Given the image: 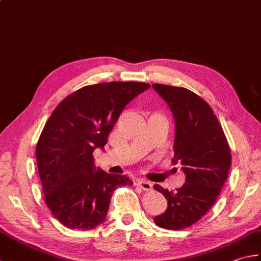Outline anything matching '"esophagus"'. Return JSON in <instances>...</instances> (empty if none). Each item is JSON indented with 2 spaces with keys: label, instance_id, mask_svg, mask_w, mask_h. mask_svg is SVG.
<instances>
[{
  "label": "esophagus",
  "instance_id": "34e87169",
  "mask_svg": "<svg viewBox=\"0 0 261 261\" xmlns=\"http://www.w3.org/2000/svg\"><path fill=\"white\" fill-rule=\"evenodd\" d=\"M137 184H139L140 188L144 191H151L152 190V183L149 180H145V179H139L137 181Z\"/></svg>",
  "mask_w": 261,
  "mask_h": 261
}]
</instances>
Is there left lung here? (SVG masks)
Wrapping results in <instances>:
<instances>
[{
  "label": "left lung",
  "mask_w": 261,
  "mask_h": 261,
  "mask_svg": "<svg viewBox=\"0 0 261 261\" xmlns=\"http://www.w3.org/2000/svg\"><path fill=\"white\" fill-rule=\"evenodd\" d=\"M175 120L174 158L185 174V183L176 191L155 184L165 196V213L153 218L166 229H184L208 213L217 200L230 168V150L213 109L195 93L183 87L153 84Z\"/></svg>",
  "instance_id": "left-lung-1"
}]
</instances>
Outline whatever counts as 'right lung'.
<instances>
[{
  "label": "right lung",
  "mask_w": 261,
  "mask_h": 261,
  "mask_svg": "<svg viewBox=\"0 0 261 261\" xmlns=\"http://www.w3.org/2000/svg\"><path fill=\"white\" fill-rule=\"evenodd\" d=\"M149 87L136 82L85 86L48 118L37 142V168L46 205L66 227L95 228L106 220L114 191L133 184L126 175L96 168L93 151L105 149L124 108Z\"/></svg>",
  "instance_id": "1"
}]
</instances>
